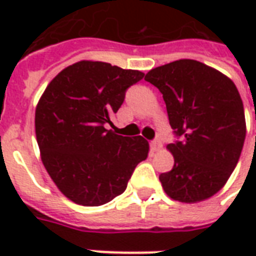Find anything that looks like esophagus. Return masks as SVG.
Wrapping results in <instances>:
<instances>
[{
	"label": "esophagus",
	"mask_w": 256,
	"mask_h": 256,
	"mask_svg": "<svg viewBox=\"0 0 256 256\" xmlns=\"http://www.w3.org/2000/svg\"><path fill=\"white\" fill-rule=\"evenodd\" d=\"M162 148V141L159 138L154 140L152 142H150V150H154V152H156V150H159Z\"/></svg>",
	"instance_id": "1"
}]
</instances>
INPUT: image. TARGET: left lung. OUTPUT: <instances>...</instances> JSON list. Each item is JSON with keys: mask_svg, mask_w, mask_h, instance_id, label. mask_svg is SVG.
Wrapping results in <instances>:
<instances>
[{"mask_svg": "<svg viewBox=\"0 0 256 256\" xmlns=\"http://www.w3.org/2000/svg\"><path fill=\"white\" fill-rule=\"evenodd\" d=\"M145 80L163 94L170 126L181 138L167 145L174 167L159 176L164 192L182 203L214 196L234 170L246 140L236 84L215 68L189 58L154 68Z\"/></svg>", "mask_w": 256, "mask_h": 256, "instance_id": "obj_1", "label": "left lung"}]
</instances>
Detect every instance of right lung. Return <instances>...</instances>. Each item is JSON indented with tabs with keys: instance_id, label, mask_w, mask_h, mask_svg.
<instances>
[{
	"instance_id": "obj_1",
	"label": "right lung",
	"mask_w": 256,
	"mask_h": 256,
	"mask_svg": "<svg viewBox=\"0 0 256 256\" xmlns=\"http://www.w3.org/2000/svg\"><path fill=\"white\" fill-rule=\"evenodd\" d=\"M144 78L137 70L82 60L48 84L36 110L42 163L66 198L80 206H101L124 192L150 145L141 136L106 130L126 90Z\"/></svg>"
}]
</instances>
